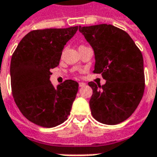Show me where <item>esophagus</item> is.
<instances>
[{
	"label": "esophagus",
	"mask_w": 157,
	"mask_h": 157,
	"mask_svg": "<svg viewBox=\"0 0 157 157\" xmlns=\"http://www.w3.org/2000/svg\"><path fill=\"white\" fill-rule=\"evenodd\" d=\"M78 86H79V87H83V86H86V84H85V83H83V82H79V83H78Z\"/></svg>",
	"instance_id": "1"
}]
</instances>
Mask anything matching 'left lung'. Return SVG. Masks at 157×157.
I'll use <instances>...</instances> for the list:
<instances>
[{"instance_id":"8db88e82","label":"left lung","mask_w":157,"mask_h":157,"mask_svg":"<svg viewBox=\"0 0 157 157\" xmlns=\"http://www.w3.org/2000/svg\"><path fill=\"white\" fill-rule=\"evenodd\" d=\"M79 31L95 54L94 73L106 80L100 86L94 82L89 101L94 118L106 125L126 121L136 111L145 89L143 57L130 36L111 24L79 26Z\"/></svg>"}]
</instances>
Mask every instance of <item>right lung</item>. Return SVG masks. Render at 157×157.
<instances>
[{
  "mask_svg": "<svg viewBox=\"0 0 157 157\" xmlns=\"http://www.w3.org/2000/svg\"><path fill=\"white\" fill-rule=\"evenodd\" d=\"M78 26L32 30L21 40L12 55L10 77L12 95L23 116L44 128L65 121L78 90L68 79L53 86L51 70L59 64L64 45Z\"/></svg>",
  "mask_w": 157,
  "mask_h": 157,
  "instance_id": "add662e5",
  "label": "right lung"
}]
</instances>
